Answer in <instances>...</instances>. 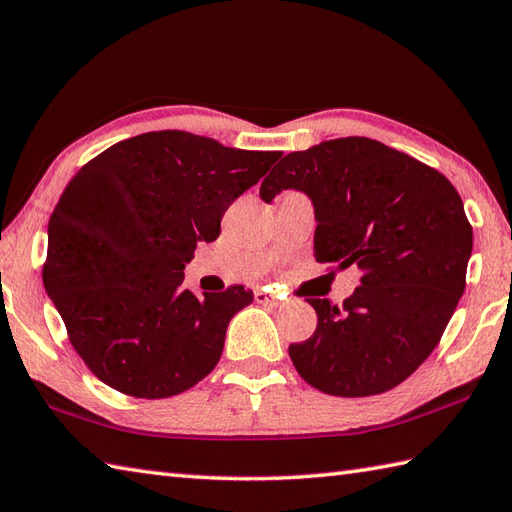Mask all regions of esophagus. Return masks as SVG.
<instances>
[{
	"mask_svg": "<svg viewBox=\"0 0 512 512\" xmlns=\"http://www.w3.org/2000/svg\"><path fill=\"white\" fill-rule=\"evenodd\" d=\"M255 299H257V303H266V306H273V308L281 306V299L270 290H262V288L255 290Z\"/></svg>",
	"mask_w": 512,
	"mask_h": 512,
	"instance_id": "obj_1",
	"label": "esophagus"
}]
</instances>
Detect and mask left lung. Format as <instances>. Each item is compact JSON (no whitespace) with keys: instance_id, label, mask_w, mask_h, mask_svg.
<instances>
[{"instance_id":"obj_1","label":"left lung","mask_w":512,"mask_h":512,"mask_svg":"<svg viewBox=\"0 0 512 512\" xmlns=\"http://www.w3.org/2000/svg\"><path fill=\"white\" fill-rule=\"evenodd\" d=\"M297 189L314 204V259L356 266L343 306L308 299L317 330L288 354L330 396L383 394L436 350L466 286L473 228L440 171L378 140L347 136L292 151L262 182L264 202Z\"/></svg>"}]
</instances>
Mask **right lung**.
<instances>
[{
    "label": "right lung",
    "instance_id": "1",
    "mask_svg": "<svg viewBox=\"0 0 512 512\" xmlns=\"http://www.w3.org/2000/svg\"><path fill=\"white\" fill-rule=\"evenodd\" d=\"M277 158L165 129L121 140L76 171L48 222L43 286L96 378L156 400L213 372L228 321L253 290L195 297L182 270Z\"/></svg>",
    "mask_w": 512,
    "mask_h": 512
}]
</instances>
